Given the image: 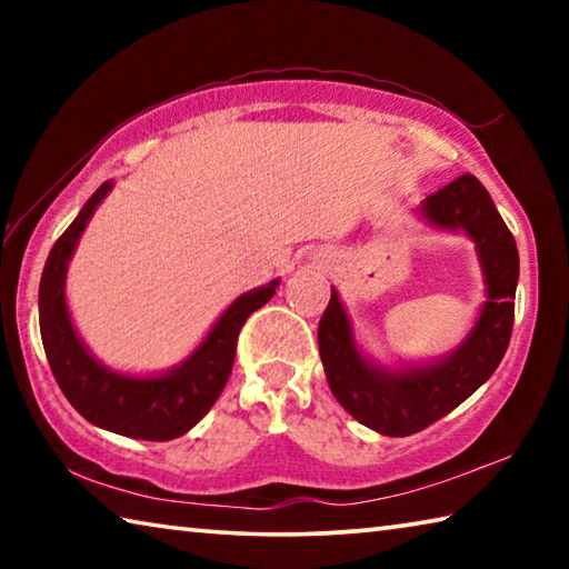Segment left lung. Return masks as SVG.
I'll return each instance as SVG.
<instances>
[{
  "label": "left lung",
  "instance_id": "left-lung-1",
  "mask_svg": "<svg viewBox=\"0 0 569 569\" xmlns=\"http://www.w3.org/2000/svg\"><path fill=\"white\" fill-rule=\"evenodd\" d=\"M429 223L467 230L487 278V301L467 341L435 366L383 371L366 363L336 291L319 323V351L333 397L356 421L387 437H409L447 417L492 377L512 339L519 253L489 192L475 176H459L423 198Z\"/></svg>",
  "mask_w": 569,
  "mask_h": 569
}]
</instances>
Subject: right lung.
Returning <instances> with one entry per match:
<instances>
[{
  "mask_svg": "<svg viewBox=\"0 0 569 569\" xmlns=\"http://www.w3.org/2000/svg\"><path fill=\"white\" fill-rule=\"evenodd\" d=\"M110 188L112 182H102L94 190L47 256L40 281L44 353L67 401L94 427L132 439L168 441L190 431L218 401L233 371L238 333L250 313L271 301L278 281L248 291L230 303L198 351L166 377L134 379L104 369L72 329L64 303V273L77 240Z\"/></svg>",
  "mask_w": 569,
  "mask_h": 569,
  "instance_id": "1",
  "label": "right lung"
}]
</instances>
